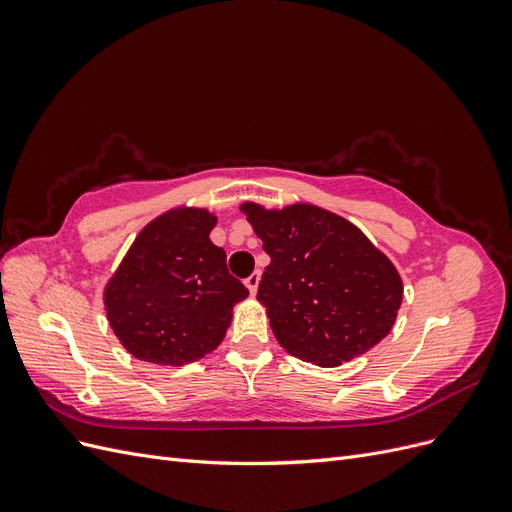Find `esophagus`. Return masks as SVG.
I'll return each mask as SVG.
<instances>
[{"instance_id": "esophagus-1", "label": "esophagus", "mask_w": 512, "mask_h": 512, "mask_svg": "<svg viewBox=\"0 0 512 512\" xmlns=\"http://www.w3.org/2000/svg\"><path fill=\"white\" fill-rule=\"evenodd\" d=\"M258 284H260V271H254L250 277H247L245 280V286L250 288V292L252 294H256V290H258Z\"/></svg>"}]
</instances>
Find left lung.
<instances>
[{
  "mask_svg": "<svg viewBox=\"0 0 512 512\" xmlns=\"http://www.w3.org/2000/svg\"><path fill=\"white\" fill-rule=\"evenodd\" d=\"M241 211L271 256L256 299L288 354L337 367L391 333L404 284L359 228L303 203L284 209L243 203Z\"/></svg>",
  "mask_w": 512,
  "mask_h": 512,
  "instance_id": "8db88e82",
  "label": "left lung"
}]
</instances>
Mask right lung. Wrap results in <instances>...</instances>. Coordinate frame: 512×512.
<instances>
[{
	"label": "right lung",
	"mask_w": 512,
	"mask_h": 512,
	"mask_svg": "<svg viewBox=\"0 0 512 512\" xmlns=\"http://www.w3.org/2000/svg\"><path fill=\"white\" fill-rule=\"evenodd\" d=\"M218 218L179 207L149 222L104 288L106 318L138 361L179 367L224 339L247 288L228 273L209 232Z\"/></svg>",
	"instance_id": "obj_1"
}]
</instances>
